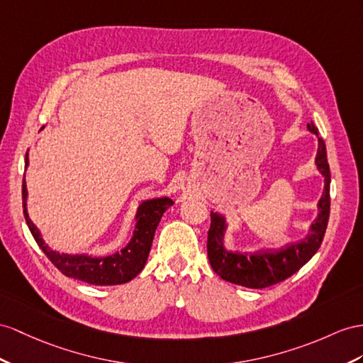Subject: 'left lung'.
<instances>
[{
    "label": "left lung",
    "instance_id": "8db88e82",
    "mask_svg": "<svg viewBox=\"0 0 363 363\" xmlns=\"http://www.w3.org/2000/svg\"><path fill=\"white\" fill-rule=\"evenodd\" d=\"M308 130L319 136L318 128L311 123ZM315 165L325 176V189L319 201L318 219L311 224L310 233L297 242L288 244L279 250H261L256 253L228 252L224 247L225 219L211 211V224L208 230L207 253L213 272L224 281L247 288H265L285 281L318 252L330 218V165L327 161L325 141L319 138V148L315 155Z\"/></svg>",
    "mask_w": 363,
    "mask_h": 363
}]
</instances>
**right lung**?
<instances>
[{
  "label": "right lung",
  "mask_w": 363,
  "mask_h": 363,
  "mask_svg": "<svg viewBox=\"0 0 363 363\" xmlns=\"http://www.w3.org/2000/svg\"><path fill=\"white\" fill-rule=\"evenodd\" d=\"M29 165V157L26 155V167ZM27 189L26 179L23 181V208L33 239L40 245L43 253L49 257V261L67 277L78 279L91 285H118L132 281L135 276L141 273L144 268L148 253H150L153 236L157 224L164 215V211L173 206V201L169 198H157L144 201L136 213V227L133 238L125 248L121 252L106 256V257H90L86 255H66L53 252L40 235L38 228L35 227L27 215Z\"/></svg>",
  "instance_id": "1"
}]
</instances>
